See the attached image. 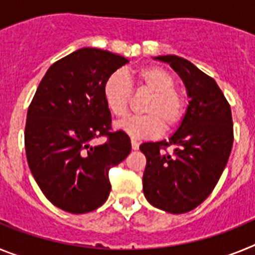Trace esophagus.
Listing matches in <instances>:
<instances>
[{
	"label": "esophagus",
	"instance_id": "1",
	"mask_svg": "<svg viewBox=\"0 0 255 255\" xmlns=\"http://www.w3.org/2000/svg\"><path fill=\"white\" fill-rule=\"evenodd\" d=\"M131 148L134 150H138L139 149V141L135 140V139H131Z\"/></svg>",
	"mask_w": 255,
	"mask_h": 255
}]
</instances>
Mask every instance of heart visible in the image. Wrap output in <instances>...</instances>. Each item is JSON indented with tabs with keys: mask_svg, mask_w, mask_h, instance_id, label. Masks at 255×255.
Wrapping results in <instances>:
<instances>
[{
	"mask_svg": "<svg viewBox=\"0 0 255 255\" xmlns=\"http://www.w3.org/2000/svg\"><path fill=\"white\" fill-rule=\"evenodd\" d=\"M131 78L136 91L150 93L141 108L145 115L128 116L116 124L117 129L132 138H150L162 129L168 131L176 128L185 114V101L175 88L172 74L162 66L148 65L134 70ZM131 96V83L123 73L116 71L106 79L103 98L114 116L121 117L128 112Z\"/></svg>",
	"mask_w": 255,
	"mask_h": 255,
	"instance_id": "1",
	"label": "heart"
}]
</instances>
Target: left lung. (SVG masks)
Listing matches in <instances>:
<instances>
[{
    "label": "left lung",
    "instance_id": "left-lung-1",
    "mask_svg": "<svg viewBox=\"0 0 255 255\" xmlns=\"http://www.w3.org/2000/svg\"><path fill=\"white\" fill-rule=\"evenodd\" d=\"M155 58L179 74L190 101L168 140L140 145L147 158L143 191L153 207L179 215L203 203L220 180L233 148V116L217 83L190 61L175 55Z\"/></svg>",
    "mask_w": 255,
    "mask_h": 255
}]
</instances>
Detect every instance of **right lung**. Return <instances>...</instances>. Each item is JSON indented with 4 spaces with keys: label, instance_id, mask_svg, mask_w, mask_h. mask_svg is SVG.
<instances>
[{
    "label": "right lung",
    "instance_id": "1",
    "mask_svg": "<svg viewBox=\"0 0 255 255\" xmlns=\"http://www.w3.org/2000/svg\"><path fill=\"white\" fill-rule=\"evenodd\" d=\"M129 61L112 52L80 48L56 61L28 108L25 152L35 181L53 206L74 215L107 200L110 168L131 150L123 130L111 131L103 98L106 79ZM101 136L106 141L94 146Z\"/></svg>",
    "mask_w": 255,
    "mask_h": 255
}]
</instances>
